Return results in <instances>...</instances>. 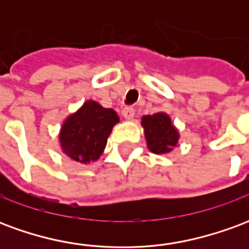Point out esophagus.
Masks as SVG:
<instances>
[{
	"mask_svg": "<svg viewBox=\"0 0 249 249\" xmlns=\"http://www.w3.org/2000/svg\"><path fill=\"white\" fill-rule=\"evenodd\" d=\"M121 113H123V117L126 120H132L133 119V116H135V109L132 108V107H125L123 110H121Z\"/></svg>",
	"mask_w": 249,
	"mask_h": 249,
	"instance_id": "obj_1",
	"label": "esophagus"
}]
</instances>
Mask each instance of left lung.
Segmentation results:
<instances>
[{"label": "left lung", "instance_id": "obj_1", "mask_svg": "<svg viewBox=\"0 0 249 249\" xmlns=\"http://www.w3.org/2000/svg\"><path fill=\"white\" fill-rule=\"evenodd\" d=\"M141 125L144 128L146 145L153 153L165 155L178 146L180 135L167 113L159 112L142 116Z\"/></svg>", "mask_w": 249, "mask_h": 249}]
</instances>
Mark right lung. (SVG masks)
<instances>
[{
	"mask_svg": "<svg viewBox=\"0 0 249 249\" xmlns=\"http://www.w3.org/2000/svg\"><path fill=\"white\" fill-rule=\"evenodd\" d=\"M119 121V116L113 109L104 108L96 101L89 100L64 121L60 130L62 152L77 162L96 161Z\"/></svg>",
	"mask_w": 249,
	"mask_h": 249,
	"instance_id": "add662e5",
	"label": "right lung"
}]
</instances>
